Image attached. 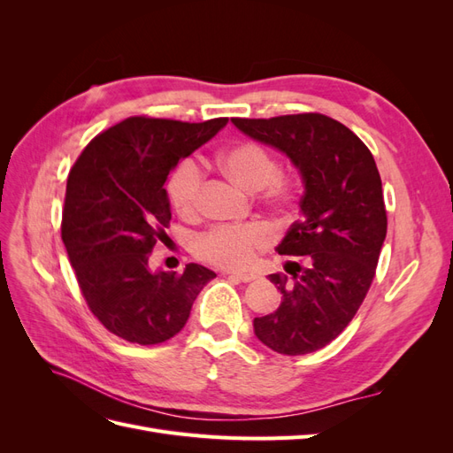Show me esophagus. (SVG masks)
Segmentation results:
<instances>
[{"instance_id": "34e87169", "label": "esophagus", "mask_w": 453, "mask_h": 453, "mask_svg": "<svg viewBox=\"0 0 453 453\" xmlns=\"http://www.w3.org/2000/svg\"><path fill=\"white\" fill-rule=\"evenodd\" d=\"M225 273H226V276H230V278L242 281V283H250V281L257 280L255 273H243V272H225Z\"/></svg>"}]
</instances>
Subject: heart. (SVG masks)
<instances>
[{"label":"heart","mask_w":453,"mask_h":453,"mask_svg":"<svg viewBox=\"0 0 453 453\" xmlns=\"http://www.w3.org/2000/svg\"><path fill=\"white\" fill-rule=\"evenodd\" d=\"M215 166L226 180L238 187L257 193L268 210L283 211L296 195V180L291 172L280 168L276 153L265 143L242 140L223 147L215 155ZM203 172L193 158H183L172 170L166 195L175 213L183 219H195L200 213ZM270 232L258 223L242 226H213L195 240V255L221 268H245L253 263L258 251L268 248Z\"/></svg>","instance_id":"b5f03b06"}]
</instances>
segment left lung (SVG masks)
<instances>
[{
  "mask_svg": "<svg viewBox=\"0 0 453 453\" xmlns=\"http://www.w3.org/2000/svg\"><path fill=\"white\" fill-rule=\"evenodd\" d=\"M232 122L283 150L306 183L303 217L278 245L291 258V278L268 276L281 304L255 318V334L283 355L318 351L349 325L376 276L388 211L374 157L348 127L321 113Z\"/></svg>",
  "mask_w": 453,
  "mask_h": 453,
  "instance_id": "left-lung-1",
  "label": "left lung"
}]
</instances>
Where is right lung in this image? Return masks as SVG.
<instances>
[{"label":"right lung","instance_id":"right-lung-1","mask_svg":"<svg viewBox=\"0 0 453 453\" xmlns=\"http://www.w3.org/2000/svg\"><path fill=\"white\" fill-rule=\"evenodd\" d=\"M226 120L128 117L96 135L67 175L62 242L79 289L94 318L130 344L155 346L175 336L215 278L195 263L183 273H153L149 258L170 226L164 188L170 170Z\"/></svg>","mask_w":453,"mask_h":453}]
</instances>
